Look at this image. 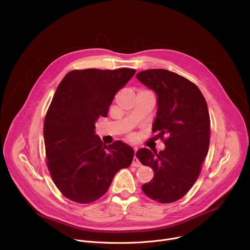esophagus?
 Masks as SVG:
<instances>
[{
    "mask_svg": "<svg viewBox=\"0 0 250 250\" xmlns=\"http://www.w3.org/2000/svg\"><path fill=\"white\" fill-rule=\"evenodd\" d=\"M137 147H134V156L132 158V163H131V166L132 167H141V162L139 161V158L137 157V155H135V152H137Z\"/></svg>",
    "mask_w": 250,
    "mask_h": 250,
    "instance_id": "obj_1",
    "label": "esophagus"
}]
</instances>
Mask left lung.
<instances>
[{
	"label": "left lung",
	"mask_w": 250,
	"mask_h": 250,
	"mask_svg": "<svg viewBox=\"0 0 250 250\" xmlns=\"http://www.w3.org/2000/svg\"><path fill=\"white\" fill-rule=\"evenodd\" d=\"M137 79L157 96L152 131L166 148L137 151L144 166L153 169L149 183L142 187L151 199L170 203L186 195L196 181L209 146L210 120L206 99L188 79L163 69L140 72Z\"/></svg>",
	"instance_id": "obj_1"
}]
</instances>
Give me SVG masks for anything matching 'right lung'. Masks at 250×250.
Masks as SVG:
<instances>
[{
  "label": "right lung",
  "instance_id": "add662e5",
  "mask_svg": "<svg viewBox=\"0 0 250 250\" xmlns=\"http://www.w3.org/2000/svg\"><path fill=\"white\" fill-rule=\"evenodd\" d=\"M134 73L127 67L75 70L60 83L44 119L43 140L49 171L66 198L97 200L115 174L130 166L133 149L121 141L104 145L95 124L107 116L113 97Z\"/></svg>",
  "mask_w": 250,
  "mask_h": 250
}]
</instances>
